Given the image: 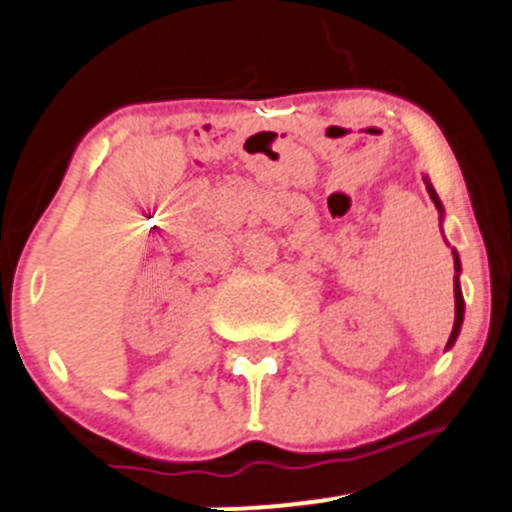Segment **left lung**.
Masks as SVG:
<instances>
[{
    "mask_svg": "<svg viewBox=\"0 0 512 512\" xmlns=\"http://www.w3.org/2000/svg\"><path fill=\"white\" fill-rule=\"evenodd\" d=\"M426 189H428L430 199H433L435 209H438L440 219H443V204H440L438 194H435V189H433V186H430V181H428V179H426ZM453 266H455V276H453V293H455V323H453V331H450L448 346H445V348H450V346H453V343H455V338H458V333H460V326H463V313H465L463 291H460V281H458V276H460V258H458V251H453Z\"/></svg>",
    "mask_w": 512,
    "mask_h": 512,
    "instance_id": "obj_1",
    "label": "left lung"
}]
</instances>
